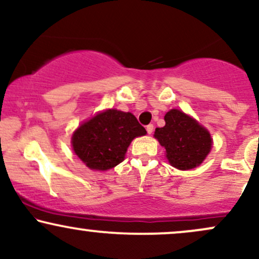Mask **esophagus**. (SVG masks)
<instances>
[{"mask_svg": "<svg viewBox=\"0 0 259 259\" xmlns=\"http://www.w3.org/2000/svg\"><path fill=\"white\" fill-rule=\"evenodd\" d=\"M153 129H154L153 124H148V125L146 126V130H147L148 134H152L153 133Z\"/></svg>", "mask_w": 259, "mask_h": 259, "instance_id": "34e87169", "label": "esophagus"}]
</instances>
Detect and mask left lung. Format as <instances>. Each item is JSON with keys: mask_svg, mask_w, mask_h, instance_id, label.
<instances>
[{"mask_svg": "<svg viewBox=\"0 0 259 259\" xmlns=\"http://www.w3.org/2000/svg\"><path fill=\"white\" fill-rule=\"evenodd\" d=\"M164 120L165 125L157 127L154 138L165 148L169 163L181 170L200 165L212 147L209 133L178 109L169 111Z\"/></svg>", "mask_w": 259, "mask_h": 259, "instance_id": "1", "label": "left lung"}]
</instances>
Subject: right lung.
<instances>
[{
	"label": "right lung",
	"instance_id": "obj_1",
	"mask_svg": "<svg viewBox=\"0 0 259 259\" xmlns=\"http://www.w3.org/2000/svg\"><path fill=\"white\" fill-rule=\"evenodd\" d=\"M146 134L135 115L117 109L100 113L73 134V150L91 169L107 170L124 159L133 139Z\"/></svg>",
	"mask_w": 259,
	"mask_h": 259
}]
</instances>
